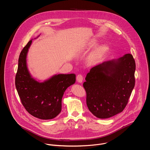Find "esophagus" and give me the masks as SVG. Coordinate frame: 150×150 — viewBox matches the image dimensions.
<instances>
[{
  "label": "esophagus",
  "mask_w": 150,
  "mask_h": 150,
  "mask_svg": "<svg viewBox=\"0 0 150 150\" xmlns=\"http://www.w3.org/2000/svg\"><path fill=\"white\" fill-rule=\"evenodd\" d=\"M76 81L79 83H82V81H83V76H82V75H81V74L78 75L77 76H76Z\"/></svg>",
  "instance_id": "1"
}]
</instances>
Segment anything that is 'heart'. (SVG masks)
<instances>
[{
  "label": "heart",
  "instance_id": "obj_1",
  "mask_svg": "<svg viewBox=\"0 0 150 150\" xmlns=\"http://www.w3.org/2000/svg\"><path fill=\"white\" fill-rule=\"evenodd\" d=\"M96 45V42H91V46H94ZM105 49H106V47L103 46L98 47L96 49V50L94 52V53L91 55L90 59V62L91 64H94L95 63H96L98 60V59L103 56V54L105 51Z\"/></svg>",
  "mask_w": 150,
  "mask_h": 150
}]
</instances>
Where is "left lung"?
<instances>
[{
  "instance_id": "1",
  "label": "left lung",
  "mask_w": 150,
  "mask_h": 150,
  "mask_svg": "<svg viewBox=\"0 0 150 150\" xmlns=\"http://www.w3.org/2000/svg\"><path fill=\"white\" fill-rule=\"evenodd\" d=\"M135 62L128 53L92 68L83 86L89 110L99 119L122 112L135 86Z\"/></svg>"
}]
</instances>
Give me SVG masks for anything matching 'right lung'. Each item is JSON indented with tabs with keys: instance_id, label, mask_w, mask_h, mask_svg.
I'll use <instances>...</instances> for the list:
<instances>
[{
	"instance_id": "1",
	"label": "right lung",
	"mask_w": 150,
	"mask_h": 150,
	"mask_svg": "<svg viewBox=\"0 0 150 150\" xmlns=\"http://www.w3.org/2000/svg\"><path fill=\"white\" fill-rule=\"evenodd\" d=\"M32 40L28 41L20 53L15 77L16 88L21 102L30 114L40 119H52L60 113L62 97L66 90L75 83L76 75L55 74L42 82L33 78L27 63Z\"/></svg>"
}]
</instances>
